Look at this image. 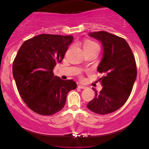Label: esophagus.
<instances>
[{
    "label": "esophagus",
    "mask_w": 149,
    "mask_h": 149,
    "mask_svg": "<svg viewBox=\"0 0 149 149\" xmlns=\"http://www.w3.org/2000/svg\"><path fill=\"white\" fill-rule=\"evenodd\" d=\"M78 88H79L80 89H86L87 87L85 86V85H78Z\"/></svg>",
    "instance_id": "34e87169"
}]
</instances>
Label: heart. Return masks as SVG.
<instances>
[{
    "instance_id": "heart-1",
    "label": "heart",
    "mask_w": 149,
    "mask_h": 149,
    "mask_svg": "<svg viewBox=\"0 0 149 149\" xmlns=\"http://www.w3.org/2000/svg\"><path fill=\"white\" fill-rule=\"evenodd\" d=\"M94 47H99V45H97L95 41L91 40H85L84 43H83V49H89L94 48Z\"/></svg>"
}]
</instances>
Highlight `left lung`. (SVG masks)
I'll use <instances>...</instances> for the list:
<instances>
[{
    "label": "left lung",
    "instance_id": "obj_1",
    "mask_svg": "<svg viewBox=\"0 0 149 149\" xmlns=\"http://www.w3.org/2000/svg\"><path fill=\"white\" fill-rule=\"evenodd\" d=\"M103 46V57L97 71L103 73L100 78L102 90L87 107L92 112L106 115L116 111L127 102L136 78V66L132 49L123 38L107 31L90 33Z\"/></svg>",
    "mask_w": 149,
    "mask_h": 149
}]
</instances>
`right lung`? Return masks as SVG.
I'll return each mask as SVG.
<instances>
[{
    "label": "right lung",
    "instance_id": "right-lung-1",
    "mask_svg": "<svg viewBox=\"0 0 149 149\" xmlns=\"http://www.w3.org/2000/svg\"><path fill=\"white\" fill-rule=\"evenodd\" d=\"M73 40L72 36L40 34L26 40L15 58L13 73L19 93L38 114L59 112L64 107L68 92L76 88V82L61 80L53 73Z\"/></svg>",
    "mask_w": 149,
    "mask_h": 149
}]
</instances>
